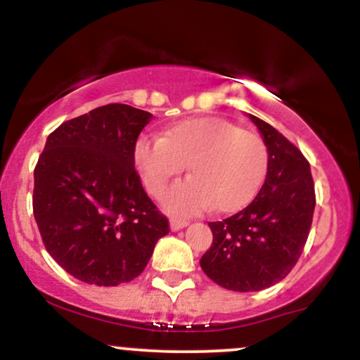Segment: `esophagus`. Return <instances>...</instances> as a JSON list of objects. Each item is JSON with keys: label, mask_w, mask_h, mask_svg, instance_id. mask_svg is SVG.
<instances>
[{"label": "esophagus", "mask_w": 360, "mask_h": 360, "mask_svg": "<svg viewBox=\"0 0 360 360\" xmlns=\"http://www.w3.org/2000/svg\"><path fill=\"white\" fill-rule=\"evenodd\" d=\"M188 220H183V218H171V229L172 230H181V229H184L186 225H188Z\"/></svg>", "instance_id": "1"}]
</instances>
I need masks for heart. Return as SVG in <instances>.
Wrapping results in <instances>:
<instances>
[{
  "mask_svg": "<svg viewBox=\"0 0 360 360\" xmlns=\"http://www.w3.org/2000/svg\"><path fill=\"white\" fill-rule=\"evenodd\" d=\"M135 162L154 196L188 166L191 179L174 184L166 194L172 212L196 213L213 205L217 212L230 213L257 194L269 152L260 135L225 118L206 117L177 123L162 139H140Z\"/></svg>",
  "mask_w": 360,
  "mask_h": 360,
  "instance_id": "obj_1",
  "label": "heart"
}]
</instances>
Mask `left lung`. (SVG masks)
<instances>
[{
    "instance_id": "8db88e82",
    "label": "left lung",
    "mask_w": 360,
    "mask_h": 360,
    "mask_svg": "<svg viewBox=\"0 0 360 360\" xmlns=\"http://www.w3.org/2000/svg\"><path fill=\"white\" fill-rule=\"evenodd\" d=\"M269 152L262 188L252 203L221 221H210L212 247L201 269L213 283L250 292L279 283L296 266L311 229L315 184L307 157L274 127L254 115Z\"/></svg>"
}]
</instances>
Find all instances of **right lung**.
I'll use <instances>...</instances> for the list:
<instances>
[{
    "instance_id": "add662e5",
    "label": "right lung",
    "mask_w": 360,
    "mask_h": 360,
    "mask_svg": "<svg viewBox=\"0 0 360 360\" xmlns=\"http://www.w3.org/2000/svg\"><path fill=\"white\" fill-rule=\"evenodd\" d=\"M150 118L111 103L49 135L34 171V217L45 249L76 279L130 283L169 233L135 171V146Z\"/></svg>"
}]
</instances>
